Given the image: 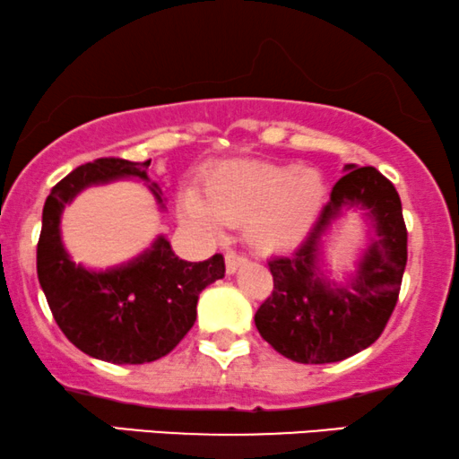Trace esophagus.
Masks as SVG:
<instances>
[{
  "label": "esophagus",
  "mask_w": 459,
  "mask_h": 459,
  "mask_svg": "<svg viewBox=\"0 0 459 459\" xmlns=\"http://www.w3.org/2000/svg\"><path fill=\"white\" fill-rule=\"evenodd\" d=\"M247 261L244 254H237V252H226L224 263H226V273H235L237 269L241 267Z\"/></svg>",
  "instance_id": "34e87169"
}]
</instances>
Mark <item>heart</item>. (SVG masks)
I'll list each match as a JSON object with an SVG mask.
<instances>
[{"mask_svg":"<svg viewBox=\"0 0 459 459\" xmlns=\"http://www.w3.org/2000/svg\"><path fill=\"white\" fill-rule=\"evenodd\" d=\"M325 195L323 177L314 169L229 160L207 170L205 198L192 187L181 195V213L205 230L247 220L254 246L286 250L316 224Z\"/></svg>","mask_w":459,"mask_h":459,"instance_id":"heart-1","label":"heart"}]
</instances>
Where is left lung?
<instances>
[{
    "instance_id": "left-lung-1",
    "label": "left lung",
    "mask_w": 459,
    "mask_h": 459,
    "mask_svg": "<svg viewBox=\"0 0 459 459\" xmlns=\"http://www.w3.org/2000/svg\"><path fill=\"white\" fill-rule=\"evenodd\" d=\"M344 170L299 250L269 261L273 292L254 316L263 340L297 363H333L368 349L400 295L408 258L400 195L374 167ZM351 208L367 212L370 235L356 273L338 285L324 275L319 256L330 226Z\"/></svg>"
}]
</instances>
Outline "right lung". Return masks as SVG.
<instances>
[{"label":"right lung","mask_w":459,"mask_h":459,"mask_svg":"<svg viewBox=\"0 0 459 459\" xmlns=\"http://www.w3.org/2000/svg\"><path fill=\"white\" fill-rule=\"evenodd\" d=\"M147 162L100 158L74 169L53 187L42 209L38 280L55 323L76 349L108 363H149L169 355L196 320L203 289L224 278V256L181 261L162 235L117 267L93 272L76 264L62 241V212L79 192L115 179L149 181ZM164 207L162 192L149 186Z\"/></svg>","instance_id":"obj_1"}]
</instances>
